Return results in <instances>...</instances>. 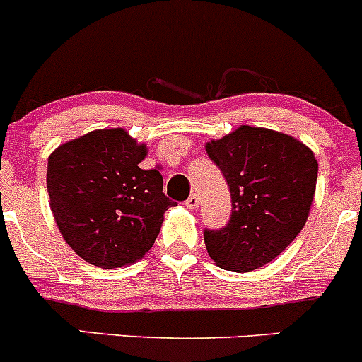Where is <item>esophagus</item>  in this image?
Wrapping results in <instances>:
<instances>
[{
	"label": "esophagus",
	"mask_w": 362,
	"mask_h": 362,
	"mask_svg": "<svg viewBox=\"0 0 362 362\" xmlns=\"http://www.w3.org/2000/svg\"><path fill=\"white\" fill-rule=\"evenodd\" d=\"M185 206L188 207V209H195L197 206H199V195H197V193H192V195H189L188 199H186Z\"/></svg>",
	"instance_id": "obj_1"
}]
</instances>
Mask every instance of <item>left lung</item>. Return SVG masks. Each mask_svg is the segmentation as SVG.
Here are the masks:
<instances>
[{
	"label": "left lung",
	"instance_id": "1",
	"mask_svg": "<svg viewBox=\"0 0 362 362\" xmlns=\"http://www.w3.org/2000/svg\"><path fill=\"white\" fill-rule=\"evenodd\" d=\"M206 151L232 195L228 225L204 230L209 256L225 270H256L307 223L319 170L314 151L288 134L251 125L211 141Z\"/></svg>",
	"mask_w": 362,
	"mask_h": 362
}]
</instances>
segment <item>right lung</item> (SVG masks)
I'll return each instance as SVG.
<instances>
[{
  "label": "right lung",
  "instance_id": "obj_1",
  "mask_svg": "<svg viewBox=\"0 0 362 362\" xmlns=\"http://www.w3.org/2000/svg\"><path fill=\"white\" fill-rule=\"evenodd\" d=\"M148 153L124 129L92 130L48 156L47 189L61 235L87 263L118 268L155 244L163 212L160 170L141 169Z\"/></svg>",
  "mask_w": 362,
  "mask_h": 362
}]
</instances>
